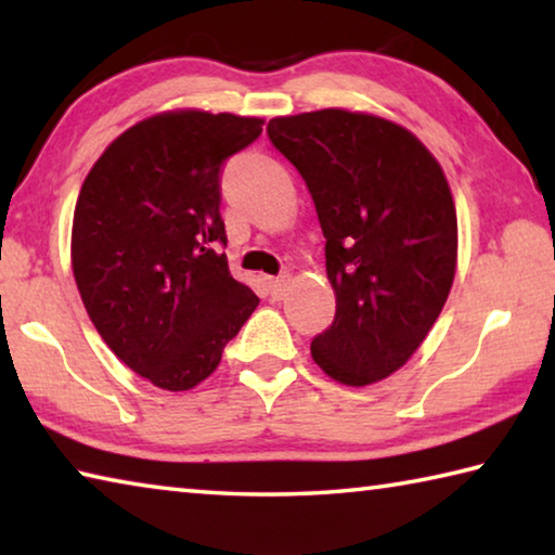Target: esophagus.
<instances>
[{
	"instance_id": "1",
	"label": "esophagus",
	"mask_w": 555,
	"mask_h": 555,
	"mask_svg": "<svg viewBox=\"0 0 555 555\" xmlns=\"http://www.w3.org/2000/svg\"><path fill=\"white\" fill-rule=\"evenodd\" d=\"M288 284H291V274H281L276 279H269V294L271 298H284L286 291H288Z\"/></svg>"
}]
</instances>
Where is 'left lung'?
I'll return each instance as SVG.
<instances>
[{"mask_svg": "<svg viewBox=\"0 0 555 555\" xmlns=\"http://www.w3.org/2000/svg\"><path fill=\"white\" fill-rule=\"evenodd\" d=\"M267 134L308 185L325 234L335 318L318 367L367 387L406 364L455 279L457 218L443 168L409 129L347 109L276 117Z\"/></svg>", "mask_w": 555, "mask_h": 555, "instance_id": "obj_1", "label": "left lung"}]
</instances>
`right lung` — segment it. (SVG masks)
<instances>
[{
	"instance_id": "1",
	"label": "right lung",
	"mask_w": 555,
	"mask_h": 555,
	"mask_svg": "<svg viewBox=\"0 0 555 555\" xmlns=\"http://www.w3.org/2000/svg\"><path fill=\"white\" fill-rule=\"evenodd\" d=\"M261 125L164 112L117 137L80 188L75 284L102 340L154 387L185 391L208 379L259 306L220 251V171Z\"/></svg>"
}]
</instances>
